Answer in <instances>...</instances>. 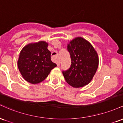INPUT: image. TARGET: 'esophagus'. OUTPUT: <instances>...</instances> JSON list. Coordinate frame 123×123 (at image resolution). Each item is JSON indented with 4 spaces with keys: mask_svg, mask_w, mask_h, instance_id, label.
<instances>
[{
    "mask_svg": "<svg viewBox=\"0 0 123 123\" xmlns=\"http://www.w3.org/2000/svg\"><path fill=\"white\" fill-rule=\"evenodd\" d=\"M60 63H61V61H60V59H58V60H57V65L58 66H59L60 65Z\"/></svg>",
    "mask_w": 123,
    "mask_h": 123,
    "instance_id": "34e87169",
    "label": "esophagus"
}]
</instances>
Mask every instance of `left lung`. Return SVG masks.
Returning a JSON list of instances; mask_svg holds the SVG:
<instances>
[{
  "label": "left lung",
  "instance_id": "1",
  "mask_svg": "<svg viewBox=\"0 0 123 123\" xmlns=\"http://www.w3.org/2000/svg\"><path fill=\"white\" fill-rule=\"evenodd\" d=\"M71 65L63 75L66 82L74 88H80L90 83L98 67V54L91 43L77 37L68 43Z\"/></svg>",
  "mask_w": 123,
  "mask_h": 123
}]
</instances>
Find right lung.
<instances>
[{
    "label": "right lung",
    "instance_id": "1",
    "mask_svg": "<svg viewBox=\"0 0 123 123\" xmlns=\"http://www.w3.org/2000/svg\"><path fill=\"white\" fill-rule=\"evenodd\" d=\"M45 41L31 43L24 46L17 61L18 69L23 78L31 84L43 81L57 65L51 60V52Z\"/></svg>",
    "mask_w": 123,
    "mask_h": 123
}]
</instances>
